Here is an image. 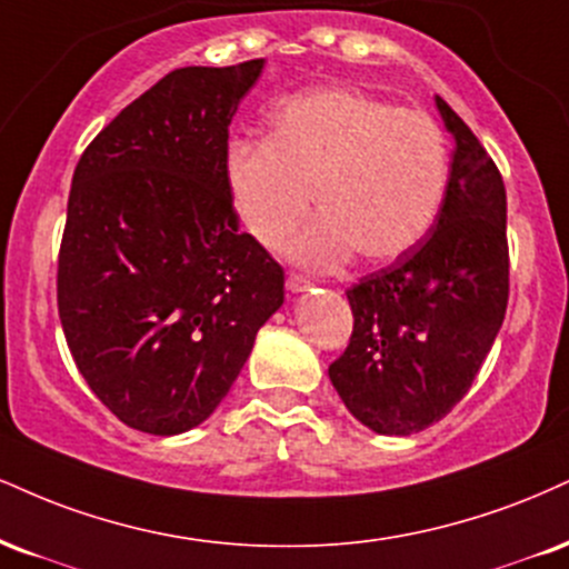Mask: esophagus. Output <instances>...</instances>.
<instances>
[{
  "label": "esophagus",
  "instance_id": "esophagus-1",
  "mask_svg": "<svg viewBox=\"0 0 569 569\" xmlns=\"http://www.w3.org/2000/svg\"><path fill=\"white\" fill-rule=\"evenodd\" d=\"M286 289H289L291 293L307 291L310 289V280H307L305 276H299V272H289V276H286Z\"/></svg>",
  "mask_w": 569,
  "mask_h": 569
}]
</instances>
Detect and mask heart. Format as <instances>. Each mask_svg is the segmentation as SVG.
Here are the masks:
<instances>
[{"label":"heart","instance_id":"heart-1","mask_svg":"<svg viewBox=\"0 0 569 569\" xmlns=\"http://www.w3.org/2000/svg\"><path fill=\"white\" fill-rule=\"evenodd\" d=\"M448 163L435 116L362 89L320 87L280 102L264 140L232 142L224 182L264 249L289 241L315 193L323 217L293 243V257L331 267L358 251L366 262H389L432 228Z\"/></svg>","mask_w":569,"mask_h":569}]
</instances>
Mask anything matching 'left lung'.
Listing matches in <instances>:
<instances>
[{
    "label": "left lung",
    "mask_w": 569,
    "mask_h": 569,
    "mask_svg": "<svg viewBox=\"0 0 569 569\" xmlns=\"http://www.w3.org/2000/svg\"><path fill=\"white\" fill-rule=\"evenodd\" d=\"M456 137L440 214L413 249L347 289L352 337L328 366L347 410L379 435H416L469 392L509 305L506 188L442 98Z\"/></svg>",
    "instance_id": "1"
}]
</instances>
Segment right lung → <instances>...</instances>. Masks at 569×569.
<instances>
[{
	"mask_svg": "<svg viewBox=\"0 0 569 569\" xmlns=\"http://www.w3.org/2000/svg\"><path fill=\"white\" fill-rule=\"evenodd\" d=\"M262 66L174 68L73 172L60 323L89 389L140 432L207 421L283 305V267L241 232L224 182L228 127Z\"/></svg>",
	"mask_w": 569,
	"mask_h": 569,
	"instance_id": "right-lung-1",
	"label": "right lung"
}]
</instances>
